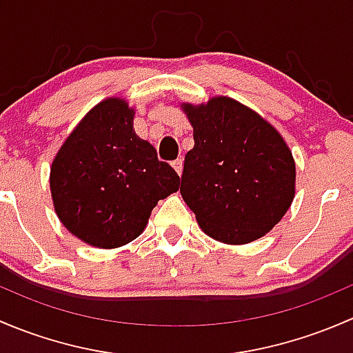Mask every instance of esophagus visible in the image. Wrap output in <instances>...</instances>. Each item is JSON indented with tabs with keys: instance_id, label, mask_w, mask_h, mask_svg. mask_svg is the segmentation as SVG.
Listing matches in <instances>:
<instances>
[{
	"instance_id": "34e87169",
	"label": "esophagus",
	"mask_w": 353,
	"mask_h": 353,
	"mask_svg": "<svg viewBox=\"0 0 353 353\" xmlns=\"http://www.w3.org/2000/svg\"><path fill=\"white\" fill-rule=\"evenodd\" d=\"M172 167H174V170L177 172V176H181V174H183V160H181V159L174 160Z\"/></svg>"
}]
</instances>
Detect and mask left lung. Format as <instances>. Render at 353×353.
Wrapping results in <instances>:
<instances>
[{"label": "left lung", "instance_id": "8db88e82", "mask_svg": "<svg viewBox=\"0 0 353 353\" xmlns=\"http://www.w3.org/2000/svg\"><path fill=\"white\" fill-rule=\"evenodd\" d=\"M194 147L184 159L181 194L203 232L225 244L259 239L295 194V162L282 134L229 97L183 104Z\"/></svg>", "mask_w": 353, "mask_h": 353}]
</instances>
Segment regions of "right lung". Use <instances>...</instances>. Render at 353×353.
I'll return each instance as SVG.
<instances>
[{"label": "right lung", "instance_id": "obj_1", "mask_svg": "<svg viewBox=\"0 0 353 353\" xmlns=\"http://www.w3.org/2000/svg\"><path fill=\"white\" fill-rule=\"evenodd\" d=\"M134 109L110 97L71 131L52 160L51 194L63 225L83 243L119 248L147 227L159 199L179 176L133 130Z\"/></svg>", "mask_w": 353, "mask_h": 353}]
</instances>
